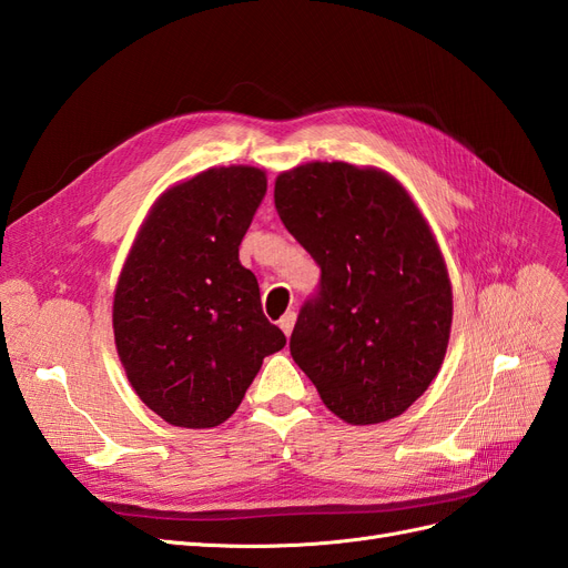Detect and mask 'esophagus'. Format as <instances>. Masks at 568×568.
<instances>
[{"label": "esophagus", "instance_id": "34e87169", "mask_svg": "<svg viewBox=\"0 0 568 568\" xmlns=\"http://www.w3.org/2000/svg\"><path fill=\"white\" fill-rule=\"evenodd\" d=\"M294 324H296V313H294V311H286V313L282 315V320H280L282 332H284L286 336H291V332H294Z\"/></svg>", "mask_w": 568, "mask_h": 568}]
</instances>
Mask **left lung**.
I'll return each instance as SVG.
<instances>
[{
    "instance_id": "left-lung-1",
    "label": "left lung",
    "mask_w": 568,
    "mask_h": 568,
    "mask_svg": "<svg viewBox=\"0 0 568 568\" xmlns=\"http://www.w3.org/2000/svg\"><path fill=\"white\" fill-rule=\"evenodd\" d=\"M274 209L322 270L291 357L343 422L403 415L438 374L453 326L448 267L419 205L386 170L313 161L280 173Z\"/></svg>"
}]
</instances>
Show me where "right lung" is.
<instances>
[{
    "mask_svg": "<svg viewBox=\"0 0 568 568\" xmlns=\"http://www.w3.org/2000/svg\"><path fill=\"white\" fill-rule=\"evenodd\" d=\"M267 192L265 170L222 165L178 182L136 232L113 294L128 382L161 419L211 428L242 405L263 359L286 346L267 322L239 244Z\"/></svg>",
    "mask_w": 568,
    "mask_h": 568,
    "instance_id": "obj_1",
    "label": "right lung"
}]
</instances>
